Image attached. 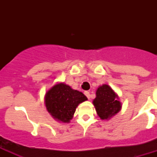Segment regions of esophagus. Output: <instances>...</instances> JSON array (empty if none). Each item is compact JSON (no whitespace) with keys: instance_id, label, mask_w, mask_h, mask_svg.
Segmentation results:
<instances>
[{"instance_id":"1","label":"esophagus","mask_w":157,"mask_h":157,"mask_svg":"<svg viewBox=\"0 0 157 157\" xmlns=\"http://www.w3.org/2000/svg\"><path fill=\"white\" fill-rule=\"evenodd\" d=\"M85 94H86V97H87V98L90 99V92H88V91H86V92H85Z\"/></svg>"}]
</instances>
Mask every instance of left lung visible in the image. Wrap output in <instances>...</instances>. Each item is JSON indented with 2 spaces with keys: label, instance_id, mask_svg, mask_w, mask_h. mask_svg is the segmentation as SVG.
I'll list each match as a JSON object with an SVG mask.
<instances>
[{
  "label": "left lung",
  "instance_id": "obj_1",
  "mask_svg": "<svg viewBox=\"0 0 157 157\" xmlns=\"http://www.w3.org/2000/svg\"><path fill=\"white\" fill-rule=\"evenodd\" d=\"M93 104L101 120L111 119L121 110L122 107L117 94L106 84L97 89Z\"/></svg>",
  "mask_w": 157,
  "mask_h": 157
}]
</instances>
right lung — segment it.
I'll return each mask as SVG.
<instances>
[{"mask_svg":"<svg viewBox=\"0 0 157 157\" xmlns=\"http://www.w3.org/2000/svg\"><path fill=\"white\" fill-rule=\"evenodd\" d=\"M88 98L80 91L63 82L55 84L46 92L45 104L50 116L57 121L69 123L76 107Z\"/></svg>","mask_w":157,"mask_h":157,"instance_id":"obj_1","label":"right lung"}]
</instances>
